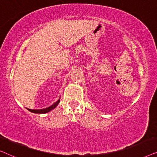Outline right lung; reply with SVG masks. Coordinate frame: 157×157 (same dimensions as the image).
<instances>
[{"instance_id":"right-lung-1","label":"right lung","mask_w":157,"mask_h":157,"mask_svg":"<svg viewBox=\"0 0 157 157\" xmlns=\"http://www.w3.org/2000/svg\"><path fill=\"white\" fill-rule=\"evenodd\" d=\"M59 101H60V99L58 100L55 103H54L52 105L49 106V107H48V108H44V109H41V110H32V109H29V108H27V109H28V110H29V111L33 113H46L49 112L50 110H53L54 108H56V106H57V105H58V104H59Z\"/></svg>"}]
</instances>
